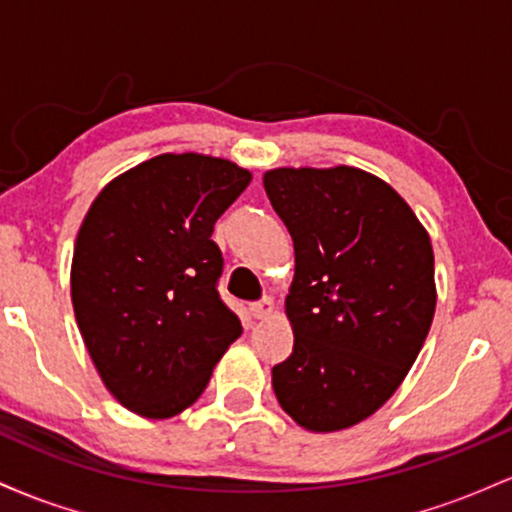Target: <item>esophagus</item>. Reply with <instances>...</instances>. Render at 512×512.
Wrapping results in <instances>:
<instances>
[{
	"label": "esophagus",
	"instance_id": "obj_1",
	"mask_svg": "<svg viewBox=\"0 0 512 512\" xmlns=\"http://www.w3.org/2000/svg\"><path fill=\"white\" fill-rule=\"evenodd\" d=\"M272 310H274L272 298H262V301L250 303V313H252V317H255V320H264V317L272 315Z\"/></svg>",
	"mask_w": 512,
	"mask_h": 512
}]
</instances>
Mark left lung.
<instances>
[{"mask_svg": "<svg viewBox=\"0 0 512 512\" xmlns=\"http://www.w3.org/2000/svg\"><path fill=\"white\" fill-rule=\"evenodd\" d=\"M264 190L296 250V339L272 368L274 395L308 431H342L395 395L426 342L431 240L387 182L358 168H276Z\"/></svg>", "mask_w": 512, "mask_h": 512, "instance_id": "left-lung-1", "label": "left lung"}]
</instances>
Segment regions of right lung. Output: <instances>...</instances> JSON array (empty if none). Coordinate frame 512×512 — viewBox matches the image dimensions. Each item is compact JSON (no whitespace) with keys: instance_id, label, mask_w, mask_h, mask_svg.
Returning <instances> with one entry per match:
<instances>
[{"instance_id":"1","label":"right lung","mask_w":512,"mask_h":512,"mask_svg":"<svg viewBox=\"0 0 512 512\" xmlns=\"http://www.w3.org/2000/svg\"><path fill=\"white\" fill-rule=\"evenodd\" d=\"M252 175L223 158L163 154L96 197L76 236L72 303L105 387L168 419L190 407L243 334L221 301L214 223Z\"/></svg>"}]
</instances>
